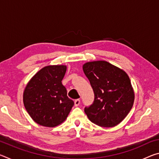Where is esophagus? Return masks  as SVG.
Instances as JSON below:
<instances>
[{
  "instance_id": "1",
  "label": "esophagus",
  "mask_w": 159,
  "mask_h": 159,
  "mask_svg": "<svg viewBox=\"0 0 159 159\" xmlns=\"http://www.w3.org/2000/svg\"><path fill=\"white\" fill-rule=\"evenodd\" d=\"M80 99H75V101H74V104H75V106L76 107H78L80 104Z\"/></svg>"
}]
</instances>
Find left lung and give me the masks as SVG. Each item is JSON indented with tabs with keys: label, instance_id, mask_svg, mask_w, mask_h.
Masks as SVG:
<instances>
[{
	"label": "left lung",
	"instance_id": "obj_1",
	"mask_svg": "<svg viewBox=\"0 0 159 159\" xmlns=\"http://www.w3.org/2000/svg\"><path fill=\"white\" fill-rule=\"evenodd\" d=\"M83 69L95 95L93 104L84 109L87 116L102 127L118 125L134 102V91L127 74L106 61L87 62Z\"/></svg>",
	"mask_w": 159,
	"mask_h": 159
}]
</instances>
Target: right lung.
Masks as SVG:
<instances>
[{
  "mask_svg": "<svg viewBox=\"0 0 159 159\" xmlns=\"http://www.w3.org/2000/svg\"><path fill=\"white\" fill-rule=\"evenodd\" d=\"M66 66H48L41 69L28 83L24 91L25 109L38 124L55 127L65 120L74 102L67 96L61 80Z\"/></svg>",
  "mask_w": 159,
  "mask_h": 159,
  "instance_id": "1",
  "label": "right lung"
}]
</instances>
